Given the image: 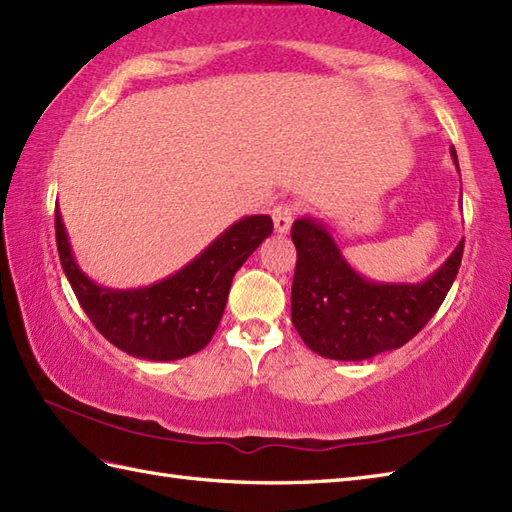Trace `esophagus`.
I'll return each instance as SVG.
<instances>
[{
  "instance_id": "obj_1",
  "label": "esophagus",
  "mask_w": 512,
  "mask_h": 512,
  "mask_svg": "<svg viewBox=\"0 0 512 512\" xmlns=\"http://www.w3.org/2000/svg\"><path fill=\"white\" fill-rule=\"evenodd\" d=\"M272 222H275V231L285 235L290 231L294 222V207L292 205H279L272 209Z\"/></svg>"
}]
</instances>
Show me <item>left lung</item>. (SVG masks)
<instances>
[{
	"label": "left lung",
	"instance_id": "1",
	"mask_svg": "<svg viewBox=\"0 0 512 512\" xmlns=\"http://www.w3.org/2000/svg\"><path fill=\"white\" fill-rule=\"evenodd\" d=\"M449 154L460 174L454 146ZM292 242L294 329L314 353L342 362L375 358L417 336L445 301L465 251V240H460L430 277L408 283L360 275L342 255L327 224L314 216L294 220Z\"/></svg>",
	"mask_w": 512,
	"mask_h": 512
}]
</instances>
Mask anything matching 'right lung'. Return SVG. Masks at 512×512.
<instances>
[{
    "label": "right lung",
    "mask_w": 512,
    "mask_h": 512,
    "mask_svg": "<svg viewBox=\"0 0 512 512\" xmlns=\"http://www.w3.org/2000/svg\"><path fill=\"white\" fill-rule=\"evenodd\" d=\"M54 220L58 257L82 310L117 349L150 362L181 360L207 347L227 307L235 272L272 233L270 216L240 218L174 275L117 290L82 272L58 205Z\"/></svg>",
    "instance_id": "right-lung-1"
}]
</instances>
